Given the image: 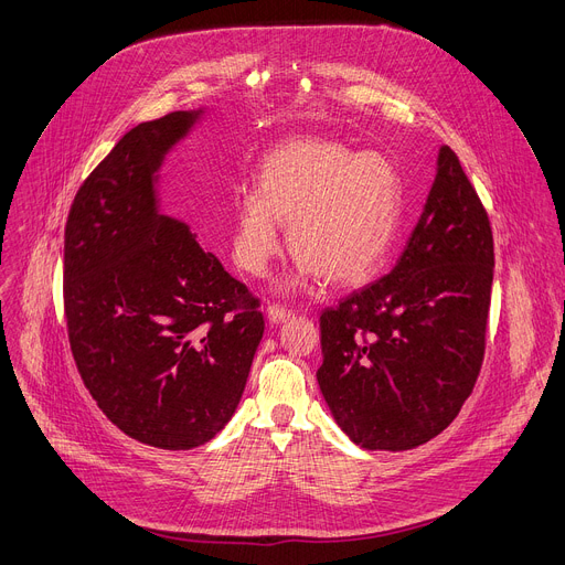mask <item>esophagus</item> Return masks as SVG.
Wrapping results in <instances>:
<instances>
[{"mask_svg":"<svg viewBox=\"0 0 565 565\" xmlns=\"http://www.w3.org/2000/svg\"><path fill=\"white\" fill-rule=\"evenodd\" d=\"M268 320L273 322V324H279V322H286V320H290L292 318V311L290 309H286V306H279V303H268Z\"/></svg>","mask_w":565,"mask_h":565,"instance_id":"1","label":"esophagus"}]
</instances>
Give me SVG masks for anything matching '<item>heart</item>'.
<instances>
[{"label": "heart", "mask_w": 565, "mask_h": 565, "mask_svg": "<svg viewBox=\"0 0 565 565\" xmlns=\"http://www.w3.org/2000/svg\"><path fill=\"white\" fill-rule=\"evenodd\" d=\"M403 204L401 175L381 152L351 156L329 139H292L268 152L256 191L236 198L234 259L266 275L281 223L301 275L331 286L363 281L390 252Z\"/></svg>", "instance_id": "1"}]
</instances>
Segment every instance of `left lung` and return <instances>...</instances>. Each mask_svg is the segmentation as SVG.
Returning a JSON list of instances; mask_svg holds the SVG:
<instances>
[{
	"label": "left lung",
	"mask_w": 565,
	"mask_h": 565,
	"mask_svg": "<svg viewBox=\"0 0 565 565\" xmlns=\"http://www.w3.org/2000/svg\"><path fill=\"white\" fill-rule=\"evenodd\" d=\"M491 284L487 210L444 146L394 270L320 316L318 383L355 444L407 450L448 428L484 361Z\"/></svg>",
	"instance_id": "obj_1"
}]
</instances>
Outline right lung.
Wrapping results in <instances>:
<instances>
[{
  "label": "right lung",
  "instance_id": "add662e5",
  "mask_svg": "<svg viewBox=\"0 0 565 565\" xmlns=\"http://www.w3.org/2000/svg\"><path fill=\"white\" fill-rule=\"evenodd\" d=\"M195 119L171 113L126 132L76 191L65 225L78 374L117 428L167 450L195 448L230 422L264 335L262 299L158 212L156 171Z\"/></svg>",
  "mask_w": 565,
  "mask_h": 565
}]
</instances>
